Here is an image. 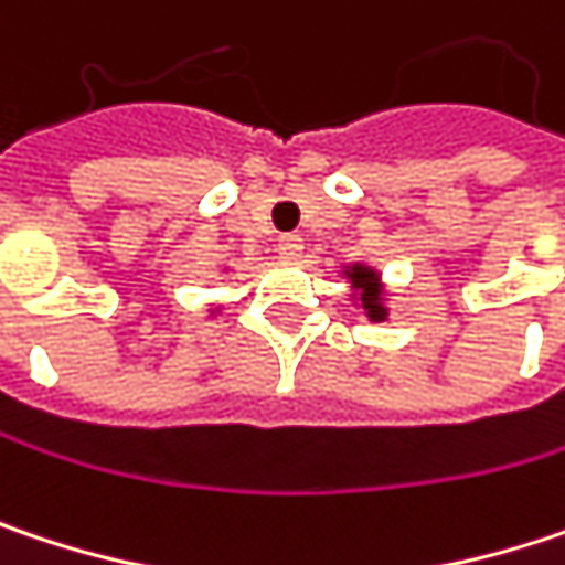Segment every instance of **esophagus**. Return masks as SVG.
Instances as JSON below:
<instances>
[{"instance_id":"esophagus-1","label":"esophagus","mask_w":565,"mask_h":565,"mask_svg":"<svg viewBox=\"0 0 565 565\" xmlns=\"http://www.w3.org/2000/svg\"><path fill=\"white\" fill-rule=\"evenodd\" d=\"M276 247H279V254H286V257H299L305 244H302V237H299V234H282Z\"/></svg>"}]
</instances>
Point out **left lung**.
<instances>
[{
  "label": "left lung",
  "mask_w": 565,
  "mask_h": 565,
  "mask_svg": "<svg viewBox=\"0 0 565 565\" xmlns=\"http://www.w3.org/2000/svg\"><path fill=\"white\" fill-rule=\"evenodd\" d=\"M350 282H353V289H360V299H363V308L370 311V318L373 321H383L385 318V308L380 305V289H376V273L370 269V266H353L350 273Z\"/></svg>",
  "instance_id": "obj_1"
}]
</instances>
